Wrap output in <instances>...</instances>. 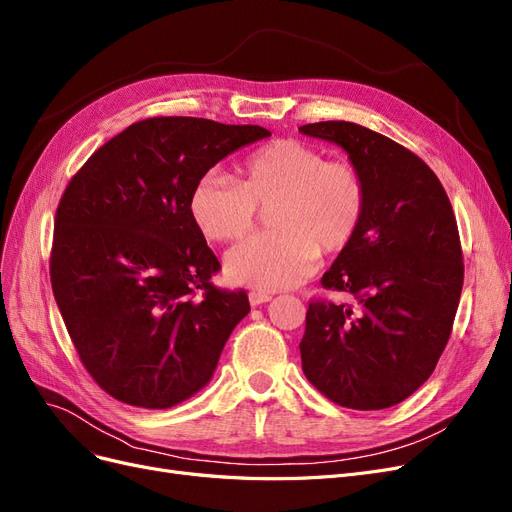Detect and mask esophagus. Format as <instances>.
<instances>
[{"label": "esophagus", "instance_id": "1", "mask_svg": "<svg viewBox=\"0 0 512 512\" xmlns=\"http://www.w3.org/2000/svg\"><path fill=\"white\" fill-rule=\"evenodd\" d=\"M249 301H251V305L255 307V305L272 301V295H270V293H261V291H251V293H249Z\"/></svg>", "mask_w": 512, "mask_h": 512}]
</instances>
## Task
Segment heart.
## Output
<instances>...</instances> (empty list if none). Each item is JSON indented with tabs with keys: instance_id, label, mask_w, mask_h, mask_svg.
<instances>
[{
	"instance_id": "obj_1",
	"label": "heart",
	"mask_w": 512,
	"mask_h": 512,
	"mask_svg": "<svg viewBox=\"0 0 512 512\" xmlns=\"http://www.w3.org/2000/svg\"><path fill=\"white\" fill-rule=\"evenodd\" d=\"M190 215L213 242H238L268 207V232L236 247L228 276L259 291L301 284L322 253H339L360 230L366 182L349 161H326L324 152L276 140L257 148L238 167L236 180L209 173L190 192Z\"/></svg>"
}]
</instances>
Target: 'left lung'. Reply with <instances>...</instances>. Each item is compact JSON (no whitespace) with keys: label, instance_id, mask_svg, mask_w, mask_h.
Instances as JSON below:
<instances>
[{"label":"left lung","instance_id":"obj_1","mask_svg":"<svg viewBox=\"0 0 512 512\" xmlns=\"http://www.w3.org/2000/svg\"><path fill=\"white\" fill-rule=\"evenodd\" d=\"M299 131L341 146L366 182L362 226L322 276L358 309L311 301L301 366L339 406L391 408L429 379L452 332L464 265L450 198L425 161L372 129L322 121Z\"/></svg>","mask_w":512,"mask_h":512}]
</instances>
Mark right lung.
<instances>
[{
	"mask_svg": "<svg viewBox=\"0 0 512 512\" xmlns=\"http://www.w3.org/2000/svg\"><path fill=\"white\" fill-rule=\"evenodd\" d=\"M259 125L154 117L98 148L54 221L52 291L83 366L129 406L163 410L201 391L249 314L244 291L211 284L219 261L190 192Z\"/></svg>",
	"mask_w": 512,
	"mask_h": 512,
	"instance_id": "add662e5",
	"label": "right lung"
}]
</instances>
